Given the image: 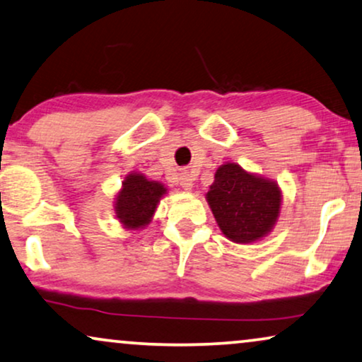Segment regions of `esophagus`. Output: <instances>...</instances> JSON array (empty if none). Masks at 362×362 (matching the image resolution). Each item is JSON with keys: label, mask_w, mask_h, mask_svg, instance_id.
Here are the masks:
<instances>
[{"label": "esophagus", "mask_w": 362, "mask_h": 362, "mask_svg": "<svg viewBox=\"0 0 362 362\" xmlns=\"http://www.w3.org/2000/svg\"><path fill=\"white\" fill-rule=\"evenodd\" d=\"M192 182H194V176H192L189 171H185V173H181V177H180V185H181L182 189H186V191H191V189H192Z\"/></svg>", "instance_id": "esophagus-1"}]
</instances>
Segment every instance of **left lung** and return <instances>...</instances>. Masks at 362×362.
<instances>
[{
    "instance_id": "1",
    "label": "left lung",
    "mask_w": 362,
    "mask_h": 362,
    "mask_svg": "<svg viewBox=\"0 0 362 362\" xmlns=\"http://www.w3.org/2000/svg\"><path fill=\"white\" fill-rule=\"evenodd\" d=\"M207 202L222 234L232 242L249 244L272 230L281 194L274 181L250 175L235 163H226L216 171Z\"/></svg>"
}]
</instances>
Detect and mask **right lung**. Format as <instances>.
<instances>
[{"mask_svg": "<svg viewBox=\"0 0 362 362\" xmlns=\"http://www.w3.org/2000/svg\"><path fill=\"white\" fill-rule=\"evenodd\" d=\"M165 192L166 187L160 182L148 181L143 175L132 173L125 177L122 191L117 196V217L128 229H140L150 222Z\"/></svg>", "mask_w": 362, "mask_h": 362, "instance_id": "obj_1", "label": "right lung"}]
</instances>
